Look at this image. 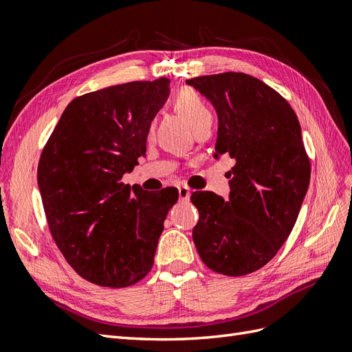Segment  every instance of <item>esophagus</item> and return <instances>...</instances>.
Returning a JSON list of instances; mask_svg holds the SVG:
<instances>
[{"mask_svg":"<svg viewBox=\"0 0 352 352\" xmlns=\"http://www.w3.org/2000/svg\"><path fill=\"white\" fill-rule=\"evenodd\" d=\"M178 195H179V199H183V201H188L190 199V190H188L187 187H184V186H182V187H178Z\"/></svg>","mask_w":352,"mask_h":352,"instance_id":"34e87169","label":"esophagus"}]
</instances>
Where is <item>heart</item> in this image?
<instances>
[{"instance_id": "heart-1", "label": "heart", "mask_w": 352, "mask_h": 352, "mask_svg": "<svg viewBox=\"0 0 352 352\" xmlns=\"http://www.w3.org/2000/svg\"><path fill=\"white\" fill-rule=\"evenodd\" d=\"M173 105L175 111L188 123L192 131L196 132L212 124V114L210 108L202 101V98L192 89H183L174 98Z\"/></svg>"}]
</instances>
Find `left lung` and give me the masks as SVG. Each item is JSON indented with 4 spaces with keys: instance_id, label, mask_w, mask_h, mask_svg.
Masks as SVG:
<instances>
[{
    "instance_id": "1",
    "label": "left lung",
    "mask_w": 352,
    "mask_h": 352,
    "mask_svg": "<svg viewBox=\"0 0 352 352\" xmlns=\"http://www.w3.org/2000/svg\"><path fill=\"white\" fill-rule=\"evenodd\" d=\"M219 117L214 157L235 160L228 173L229 201L195 192L199 211L193 241L202 262L229 276L265 266L290 235L311 179L300 123L285 99L244 73L186 82Z\"/></svg>"
}]
</instances>
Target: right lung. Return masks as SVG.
<instances>
[{"instance_id":"add662e5","label":"right lung","mask_w":352,"mask_h":352,"mask_svg":"<svg viewBox=\"0 0 352 352\" xmlns=\"http://www.w3.org/2000/svg\"><path fill=\"white\" fill-rule=\"evenodd\" d=\"M169 80L131 82L71 101L43 148L37 182L60 253L87 281L128 287L148 274L174 187L146 193L122 177L146 155Z\"/></svg>"}]
</instances>
